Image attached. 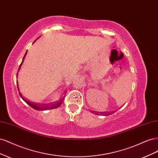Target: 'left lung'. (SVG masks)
<instances>
[{
  "instance_id": "1",
  "label": "left lung",
  "mask_w": 158,
  "mask_h": 158,
  "mask_svg": "<svg viewBox=\"0 0 158 158\" xmlns=\"http://www.w3.org/2000/svg\"><path fill=\"white\" fill-rule=\"evenodd\" d=\"M101 113V114H103V115H104V116H107V115H109V114H111L112 113H109V112H102V113ZM95 114H98V113H95Z\"/></svg>"
}]
</instances>
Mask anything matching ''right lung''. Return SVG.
I'll use <instances>...</instances> for the list:
<instances>
[{"instance_id":"obj_1","label":"right lung","mask_w":158,"mask_h":158,"mask_svg":"<svg viewBox=\"0 0 158 158\" xmlns=\"http://www.w3.org/2000/svg\"><path fill=\"white\" fill-rule=\"evenodd\" d=\"M36 40H35L34 41V42L36 41ZM33 42V43H34ZM26 54H27V51H26V54H25V55H24V56H23V60H22V62L21 63V64H20V67H19V69H18V73H17V75H16V76H18V72H19V70H20V68H21V66H22V63H23V60H24V59H25V56H26ZM17 86H18V91H19V88H18V82H17ZM19 94H20V97L22 98V99L23 100V101H24L26 103H27L28 105H29L30 106H31V107H33V109H36V110H39V111H45V110H49V109H55V108H57L58 107H59L60 105L62 104V103L63 102V100H64V97H65V95H64V97H63L62 98L60 99V101H59V102H56V103H51V104H38V103H31V102H30V101H27V99H26L25 98H23V97L22 96V95L21 94V93L19 92Z\"/></svg>"}]
</instances>
